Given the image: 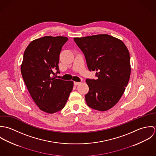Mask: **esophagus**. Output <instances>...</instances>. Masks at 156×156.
I'll list each match as a JSON object with an SVG mask.
<instances>
[{
    "label": "esophagus",
    "instance_id": "34e87169",
    "mask_svg": "<svg viewBox=\"0 0 156 156\" xmlns=\"http://www.w3.org/2000/svg\"><path fill=\"white\" fill-rule=\"evenodd\" d=\"M80 83V82H74V85L75 86H77V85H79Z\"/></svg>",
    "mask_w": 156,
    "mask_h": 156
}]
</instances>
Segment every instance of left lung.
Instances as JSON below:
<instances>
[{
	"label": "left lung",
	"instance_id": "obj_1",
	"mask_svg": "<svg viewBox=\"0 0 156 156\" xmlns=\"http://www.w3.org/2000/svg\"><path fill=\"white\" fill-rule=\"evenodd\" d=\"M83 51L89 71H96L97 80H86L89 92L88 106L106 111L120 100L129 81L131 66L129 51L120 40L107 34L74 38Z\"/></svg>",
	"mask_w": 156,
	"mask_h": 156
}]
</instances>
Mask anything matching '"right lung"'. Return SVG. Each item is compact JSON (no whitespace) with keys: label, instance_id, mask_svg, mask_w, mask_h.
I'll use <instances>...</instances> for the list:
<instances>
[{"label":"right lung","instance_id":"right-lung-1","mask_svg":"<svg viewBox=\"0 0 156 156\" xmlns=\"http://www.w3.org/2000/svg\"><path fill=\"white\" fill-rule=\"evenodd\" d=\"M68 38L45 36L33 40L26 47L21 66L25 85L40 110L53 113L62 110L72 91L74 83L56 79L59 55Z\"/></svg>","mask_w":156,"mask_h":156}]
</instances>
